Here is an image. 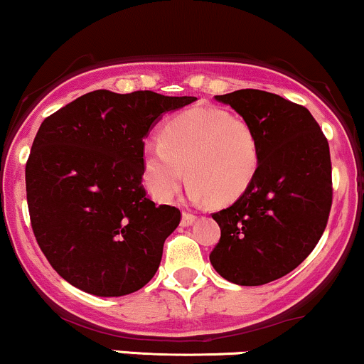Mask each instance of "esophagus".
Segmentation results:
<instances>
[{
    "instance_id": "34e87169",
    "label": "esophagus",
    "mask_w": 364,
    "mask_h": 364,
    "mask_svg": "<svg viewBox=\"0 0 364 364\" xmlns=\"http://www.w3.org/2000/svg\"><path fill=\"white\" fill-rule=\"evenodd\" d=\"M194 220H196V216H194L193 213H187V211H183V213H182V220H181V225H182V227L193 225Z\"/></svg>"
}]
</instances>
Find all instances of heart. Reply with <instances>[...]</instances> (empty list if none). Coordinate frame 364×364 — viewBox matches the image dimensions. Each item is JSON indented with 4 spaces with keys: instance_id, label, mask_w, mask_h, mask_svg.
Wrapping results in <instances>:
<instances>
[{
    "instance_id": "obj_1",
    "label": "heart",
    "mask_w": 364,
    "mask_h": 364,
    "mask_svg": "<svg viewBox=\"0 0 364 364\" xmlns=\"http://www.w3.org/2000/svg\"><path fill=\"white\" fill-rule=\"evenodd\" d=\"M259 166L255 129L216 108H193L170 118L156 141L142 148L144 182L160 201H170L191 181L194 201L227 204L240 198Z\"/></svg>"
}]
</instances>
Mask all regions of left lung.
Here are the masks:
<instances>
[{
	"label": "left lung",
	"instance_id": "8db88e82",
	"mask_svg": "<svg viewBox=\"0 0 364 364\" xmlns=\"http://www.w3.org/2000/svg\"><path fill=\"white\" fill-rule=\"evenodd\" d=\"M216 101L255 129L259 166L246 193L213 213L222 235L213 268L237 285H263L299 267L320 240L332 208L328 141L311 113L279 94L240 89Z\"/></svg>",
	"mask_w": 364,
	"mask_h": 364
}]
</instances>
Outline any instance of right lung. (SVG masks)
<instances>
[{
    "instance_id": "1",
    "label": "right lung",
    "mask_w": 364,
    "mask_h": 364,
    "mask_svg": "<svg viewBox=\"0 0 364 364\" xmlns=\"http://www.w3.org/2000/svg\"><path fill=\"white\" fill-rule=\"evenodd\" d=\"M193 101L100 89L44 118L26 165L28 215L41 251L73 287L118 297L154 277L181 210L146 193L144 137Z\"/></svg>"
}]
</instances>
